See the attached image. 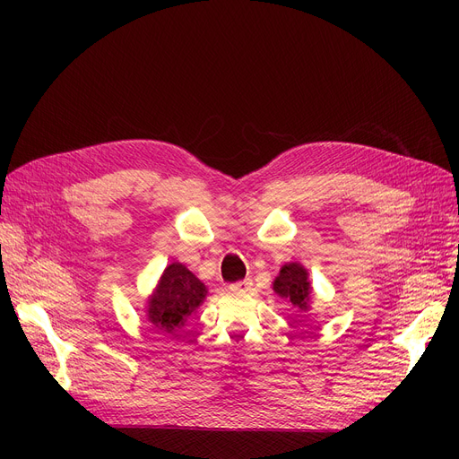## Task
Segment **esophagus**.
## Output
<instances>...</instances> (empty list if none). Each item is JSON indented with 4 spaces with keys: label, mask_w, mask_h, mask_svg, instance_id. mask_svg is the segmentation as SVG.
Listing matches in <instances>:
<instances>
[{
    "label": "esophagus",
    "mask_w": 459,
    "mask_h": 459,
    "mask_svg": "<svg viewBox=\"0 0 459 459\" xmlns=\"http://www.w3.org/2000/svg\"><path fill=\"white\" fill-rule=\"evenodd\" d=\"M238 286L242 288V290H251V282H249V281H242Z\"/></svg>",
    "instance_id": "34e87169"
}]
</instances>
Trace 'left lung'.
<instances>
[{
  "label": "left lung",
  "mask_w": 459,
  "mask_h": 459,
  "mask_svg": "<svg viewBox=\"0 0 459 459\" xmlns=\"http://www.w3.org/2000/svg\"><path fill=\"white\" fill-rule=\"evenodd\" d=\"M208 286L191 273L182 262L167 264L156 288L147 299V318L152 325L173 333L204 303Z\"/></svg>",
  "instance_id": "8db88e82"
}]
</instances>
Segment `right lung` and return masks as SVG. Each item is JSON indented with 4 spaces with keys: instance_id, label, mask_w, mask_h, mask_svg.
I'll return each mask as SVG.
<instances>
[{
    "instance_id": "add662e5",
    "label": "right lung",
    "mask_w": 459,
    "mask_h": 459,
    "mask_svg": "<svg viewBox=\"0 0 459 459\" xmlns=\"http://www.w3.org/2000/svg\"><path fill=\"white\" fill-rule=\"evenodd\" d=\"M273 292L282 299L290 301L301 312L310 310L312 286L308 281V272L301 262H288L281 268L273 281Z\"/></svg>"
}]
</instances>
